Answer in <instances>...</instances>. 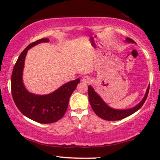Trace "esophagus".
I'll return each instance as SVG.
<instances>
[{
	"instance_id": "obj_1",
	"label": "esophagus",
	"mask_w": 160,
	"mask_h": 160,
	"mask_svg": "<svg viewBox=\"0 0 160 160\" xmlns=\"http://www.w3.org/2000/svg\"><path fill=\"white\" fill-rule=\"evenodd\" d=\"M82 81L84 83H87V84L90 83L91 82V78L89 76H85L82 78Z\"/></svg>"
}]
</instances>
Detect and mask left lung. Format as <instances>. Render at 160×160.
Here are the masks:
<instances>
[{
  "instance_id": "obj_1",
  "label": "left lung",
  "mask_w": 160,
  "mask_h": 160,
  "mask_svg": "<svg viewBox=\"0 0 160 160\" xmlns=\"http://www.w3.org/2000/svg\"><path fill=\"white\" fill-rule=\"evenodd\" d=\"M125 42L128 43H132V44H136L135 42L128 37L126 38ZM149 89H150V85L147 88L145 94L142 98V101L139 102L136 106L130 108V109H116L110 107L109 105H107L104 102L102 97L94 91V88L91 85L88 86L89 101H90L92 109L94 112L99 117L107 121H118L128 117V116H131L141 108L148 97Z\"/></svg>"
}]
</instances>
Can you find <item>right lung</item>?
Segmentation results:
<instances>
[{
  "instance_id": "1",
  "label": "right lung",
  "mask_w": 160,
  "mask_h": 160,
  "mask_svg": "<svg viewBox=\"0 0 160 160\" xmlns=\"http://www.w3.org/2000/svg\"><path fill=\"white\" fill-rule=\"evenodd\" d=\"M47 38L29 44L20 53L12 70L11 92L13 100L23 115L40 123H51L58 121L66 112L70 97L80 82V78L64 84L53 92L39 95L29 92L24 85L23 69L28 51L40 43L48 42Z\"/></svg>"
}]
</instances>
